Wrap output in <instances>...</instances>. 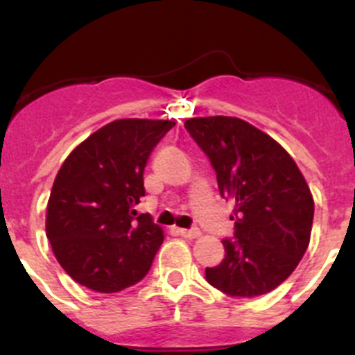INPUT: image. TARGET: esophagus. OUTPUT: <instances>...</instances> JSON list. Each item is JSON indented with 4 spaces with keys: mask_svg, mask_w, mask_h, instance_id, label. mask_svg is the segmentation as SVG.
Listing matches in <instances>:
<instances>
[{
    "mask_svg": "<svg viewBox=\"0 0 355 355\" xmlns=\"http://www.w3.org/2000/svg\"><path fill=\"white\" fill-rule=\"evenodd\" d=\"M178 234L184 238H198L200 236V230H198V227H191V230H178Z\"/></svg>",
    "mask_w": 355,
    "mask_h": 355,
    "instance_id": "obj_1",
    "label": "esophagus"
}]
</instances>
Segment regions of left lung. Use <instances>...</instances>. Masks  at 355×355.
Returning <instances> with one entry per match:
<instances>
[{
  "label": "left lung",
  "mask_w": 355,
  "mask_h": 355,
  "mask_svg": "<svg viewBox=\"0 0 355 355\" xmlns=\"http://www.w3.org/2000/svg\"><path fill=\"white\" fill-rule=\"evenodd\" d=\"M185 129L210 159L223 198L234 201V236L226 257L205 275L233 297L268 294L306 252L313 198L289 154L266 132L236 117H196Z\"/></svg>",
  "instance_id": "left-lung-1"
}]
</instances>
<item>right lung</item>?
Returning a JSON list of instances; mask_svg holds the SVG:
<instances>
[{
  "mask_svg": "<svg viewBox=\"0 0 355 355\" xmlns=\"http://www.w3.org/2000/svg\"><path fill=\"white\" fill-rule=\"evenodd\" d=\"M171 121L119 119L62 162L47 207V238L69 277L96 293H119L148 273L162 231L135 205L144 171Z\"/></svg>",
  "mask_w": 355,
  "mask_h": 355,
  "instance_id": "right-lung-1",
  "label": "right lung"
}]
</instances>
